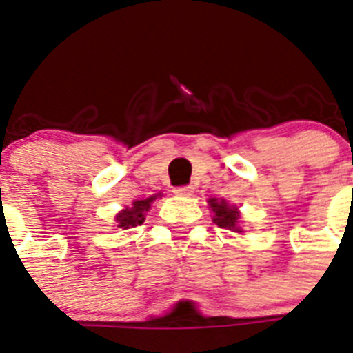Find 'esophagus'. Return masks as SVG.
Instances as JSON below:
<instances>
[{
	"instance_id": "34e87169",
	"label": "esophagus",
	"mask_w": 353,
	"mask_h": 353,
	"mask_svg": "<svg viewBox=\"0 0 353 353\" xmlns=\"http://www.w3.org/2000/svg\"><path fill=\"white\" fill-rule=\"evenodd\" d=\"M193 193V188L192 186H177L174 188V195L177 196H190Z\"/></svg>"
}]
</instances>
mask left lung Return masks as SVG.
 <instances>
[{
    "label": "left lung",
    "instance_id": "8db88e82",
    "mask_svg": "<svg viewBox=\"0 0 353 353\" xmlns=\"http://www.w3.org/2000/svg\"><path fill=\"white\" fill-rule=\"evenodd\" d=\"M209 205L214 212V223H216L219 228L240 232L239 226H236V223H239V212H236L235 207H230L225 200L217 202L216 199H210Z\"/></svg>",
    "mask_w": 353,
    "mask_h": 353
}]
</instances>
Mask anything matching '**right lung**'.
I'll return each instance as SVG.
<instances>
[{
	"instance_id": "add662e5",
	"label": "right lung",
	"mask_w": 353,
	"mask_h": 353,
	"mask_svg": "<svg viewBox=\"0 0 353 353\" xmlns=\"http://www.w3.org/2000/svg\"><path fill=\"white\" fill-rule=\"evenodd\" d=\"M157 199V196H150L146 200H136L132 203V207H127L125 210H121L117 216V221L120 228H134L137 225H143L144 214L151 207V202Z\"/></svg>"
}]
</instances>
